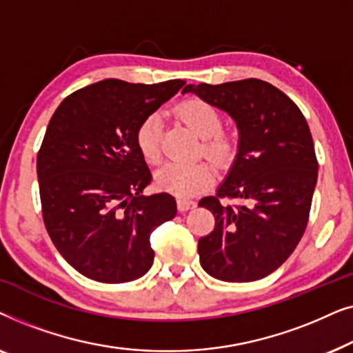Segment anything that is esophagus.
<instances>
[{
    "label": "esophagus",
    "instance_id": "1",
    "mask_svg": "<svg viewBox=\"0 0 353 353\" xmlns=\"http://www.w3.org/2000/svg\"><path fill=\"white\" fill-rule=\"evenodd\" d=\"M176 205H178V210L180 212H186V210H191L194 209L197 205L194 201H188V199H178L176 201Z\"/></svg>",
    "mask_w": 353,
    "mask_h": 353
}]
</instances>
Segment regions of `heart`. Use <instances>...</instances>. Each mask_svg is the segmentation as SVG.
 I'll return each instance as SVG.
<instances>
[{
  "mask_svg": "<svg viewBox=\"0 0 353 353\" xmlns=\"http://www.w3.org/2000/svg\"><path fill=\"white\" fill-rule=\"evenodd\" d=\"M175 112L192 132L201 139H204L205 156L214 159L215 162H226L233 156L234 143L228 134L221 133V115L214 105L202 99H188L178 104ZM161 130L162 122L157 114L148 115L138 125L137 146L141 156L148 162H157L161 159ZM215 180V172L209 163H185L168 162L156 172V185L159 190L170 192V194L188 199L199 194L209 188Z\"/></svg>",
  "mask_w": 353,
  "mask_h": 353,
  "instance_id": "obj_1",
  "label": "heart"
}]
</instances>
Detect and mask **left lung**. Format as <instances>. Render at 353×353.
<instances>
[{"label": "left lung", "mask_w": 353, "mask_h": 353, "mask_svg": "<svg viewBox=\"0 0 353 353\" xmlns=\"http://www.w3.org/2000/svg\"><path fill=\"white\" fill-rule=\"evenodd\" d=\"M223 110L238 127V152L216 196L199 201L215 228L197 243L202 268L228 283L268 276L286 262L305 231L318 162L301 109L276 86L248 79L221 85H186ZM221 196L238 199L233 208Z\"/></svg>", "instance_id": "left-lung-1"}]
</instances>
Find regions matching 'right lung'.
Listing matches in <instances>:
<instances>
[{"label":"right lung","instance_id":"right-lung-1","mask_svg":"<svg viewBox=\"0 0 353 353\" xmlns=\"http://www.w3.org/2000/svg\"><path fill=\"white\" fill-rule=\"evenodd\" d=\"M185 83L101 80L67 96L52 114L37 157L43 220L83 276L128 283L152 267L151 233L176 215V202L167 192L143 196L152 175L134 134Z\"/></svg>","mask_w":353,"mask_h":353}]
</instances>
